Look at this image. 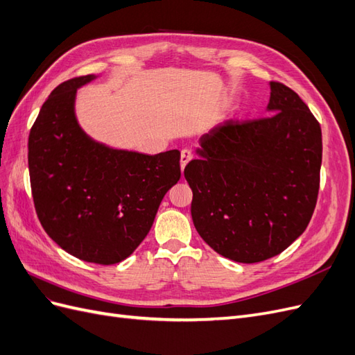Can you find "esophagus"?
I'll return each mask as SVG.
<instances>
[{"instance_id":"1","label":"esophagus","mask_w":355,"mask_h":355,"mask_svg":"<svg viewBox=\"0 0 355 355\" xmlns=\"http://www.w3.org/2000/svg\"><path fill=\"white\" fill-rule=\"evenodd\" d=\"M192 155H194V154H192L191 149H188V148L182 149V153H180V168H182V170H184V168L187 167V164L191 161Z\"/></svg>"}]
</instances>
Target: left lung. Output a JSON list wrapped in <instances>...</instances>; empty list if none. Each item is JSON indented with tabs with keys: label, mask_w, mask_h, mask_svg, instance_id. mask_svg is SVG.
<instances>
[{
	"label": "left lung",
	"mask_w": 355,
	"mask_h": 355,
	"mask_svg": "<svg viewBox=\"0 0 355 355\" xmlns=\"http://www.w3.org/2000/svg\"><path fill=\"white\" fill-rule=\"evenodd\" d=\"M270 89L271 115L211 128L184 170L200 237L241 263L286 250L306 230L320 188L318 121L292 89Z\"/></svg>",
	"instance_id": "obj_1"
}]
</instances>
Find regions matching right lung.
Listing matches in <instances>:
<instances>
[{"instance_id":"right-lung-1","label":"right lung","mask_w":355,"mask_h":355,"mask_svg":"<svg viewBox=\"0 0 355 355\" xmlns=\"http://www.w3.org/2000/svg\"><path fill=\"white\" fill-rule=\"evenodd\" d=\"M96 78H72L50 93L31 128L28 164L49 237L81 261L112 265L130 256L151 230L161 200L180 179V153L148 155L85 133L75 99Z\"/></svg>"}]
</instances>
